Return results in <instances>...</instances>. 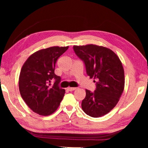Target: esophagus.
<instances>
[{
    "label": "esophagus",
    "instance_id": "34e87169",
    "mask_svg": "<svg viewBox=\"0 0 148 148\" xmlns=\"http://www.w3.org/2000/svg\"><path fill=\"white\" fill-rule=\"evenodd\" d=\"M76 89H77V87H68V88H67L68 91H74V90H76Z\"/></svg>",
    "mask_w": 148,
    "mask_h": 148
}]
</instances>
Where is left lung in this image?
I'll list each match as a JSON object with an SVG mask.
<instances>
[{
    "instance_id": "8db88e82",
    "label": "left lung",
    "mask_w": 148,
    "mask_h": 148,
    "mask_svg": "<svg viewBox=\"0 0 148 148\" xmlns=\"http://www.w3.org/2000/svg\"><path fill=\"white\" fill-rule=\"evenodd\" d=\"M73 49L84 62L87 74L96 83L95 91L86 90L82 110L92 117L104 116L116 106L123 91L125 75L121 62L114 51L102 46L89 44L74 46Z\"/></svg>"
}]
</instances>
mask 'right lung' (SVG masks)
I'll use <instances>...</instances> for the list:
<instances>
[{"label":"right lung","mask_w":148,"mask_h":148,"mask_svg":"<svg viewBox=\"0 0 148 148\" xmlns=\"http://www.w3.org/2000/svg\"><path fill=\"white\" fill-rule=\"evenodd\" d=\"M69 48L51 47L31 55L22 66L19 89L30 108L41 116H49L58 108L65 90L59 86L61 77L55 74L57 60ZM55 80L53 85L51 82Z\"/></svg>","instance_id":"obj_1"}]
</instances>
